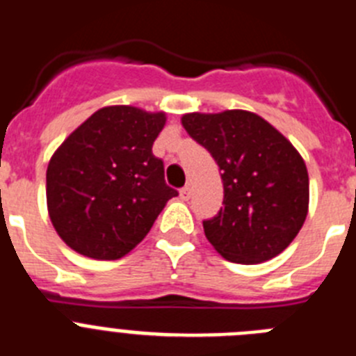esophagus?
Returning <instances> with one entry per match:
<instances>
[{"label":"esophagus","mask_w":356,"mask_h":356,"mask_svg":"<svg viewBox=\"0 0 356 356\" xmlns=\"http://www.w3.org/2000/svg\"><path fill=\"white\" fill-rule=\"evenodd\" d=\"M191 194H193V191H191V187L180 188V200H181V201H187L188 197H191Z\"/></svg>","instance_id":"esophagus-1"}]
</instances>
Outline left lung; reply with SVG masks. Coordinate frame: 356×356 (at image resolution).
<instances>
[{
  "label": "left lung",
  "mask_w": 356,
  "mask_h": 356,
  "mask_svg": "<svg viewBox=\"0 0 356 356\" xmlns=\"http://www.w3.org/2000/svg\"><path fill=\"white\" fill-rule=\"evenodd\" d=\"M181 124L221 169L225 207L203 221L213 250L244 266L275 259L308 213V171L300 151L250 110L191 112Z\"/></svg>",
  "instance_id": "obj_1"
}]
</instances>
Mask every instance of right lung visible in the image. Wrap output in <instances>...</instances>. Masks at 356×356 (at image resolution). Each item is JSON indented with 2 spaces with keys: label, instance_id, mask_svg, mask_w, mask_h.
Instances as JSON below:
<instances>
[{
  "label": "right lung",
  "instance_id": "right-lung-1",
  "mask_svg": "<svg viewBox=\"0 0 356 356\" xmlns=\"http://www.w3.org/2000/svg\"><path fill=\"white\" fill-rule=\"evenodd\" d=\"M165 121V112L103 106L56 147L46 201L53 228L71 250L94 260L122 259L178 196L151 151Z\"/></svg>",
  "mask_w": 356,
  "mask_h": 356
}]
</instances>
